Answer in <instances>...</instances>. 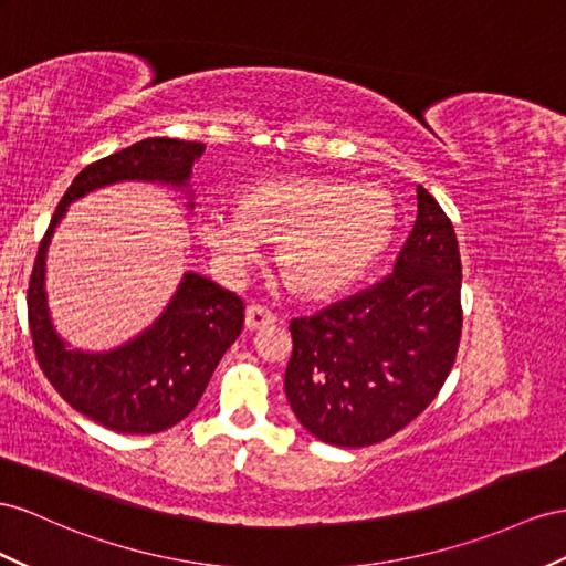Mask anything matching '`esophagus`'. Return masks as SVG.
Masks as SVG:
<instances>
[{
    "instance_id": "34e87169",
    "label": "esophagus",
    "mask_w": 566,
    "mask_h": 566,
    "mask_svg": "<svg viewBox=\"0 0 566 566\" xmlns=\"http://www.w3.org/2000/svg\"><path fill=\"white\" fill-rule=\"evenodd\" d=\"M277 321V315H274L270 308L260 306V303H251L249 308H245V327L249 329H260L265 325H272Z\"/></svg>"
}]
</instances>
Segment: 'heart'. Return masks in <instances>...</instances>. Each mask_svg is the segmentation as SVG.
<instances>
[{"mask_svg":"<svg viewBox=\"0 0 566 566\" xmlns=\"http://www.w3.org/2000/svg\"><path fill=\"white\" fill-rule=\"evenodd\" d=\"M397 220L395 200L378 184L286 174L243 188L237 212L212 210L200 222L217 265L241 280L277 239V263L298 292L335 296L378 263Z\"/></svg>","mask_w":566,"mask_h":566,"instance_id":"1","label":"heart"}]
</instances>
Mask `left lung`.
Instances as JSON below:
<instances>
[{"mask_svg": "<svg viewBox=\"0 0 566 566\" xmlns=\"http://www.w3.org/2000/svg\"><path fill=\"white\" fill-rule=\"evenodd\" d=\"M395 272L289 323V403L311 434L368 447L407 428L438 397L461 339V258L454 227L423 186Z\"/></svg>", "mask_w": 566, "mask_h": 566, "instance_id": "obj_1", "label": "left lung"}]
</instances>
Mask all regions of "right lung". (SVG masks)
Segmentation results:
<instances>
[{
    "instance_id": "1",
    "label": "right lung",
    "mask_w": 566,
    "mask_h": 566,
    "mask_svg": "<svg viewBox=\"0 0 566 566\" xmlns=\"http://www.w3.org/2000/svg\"><path fill=\"white\" fill-rule=\"evenodd\" d=\"M202 153L206 145L196 140L145 138L97 159L69 186L40 241L25 298L35 358L69 407L114 432H163L196 409L220 358L241 335L243 301L202 274L186 272L165 313L136 339L103 354L69 349L48 311V245L74 200L119 181L186 188Z\"/></svg>"
}]
</instances>
